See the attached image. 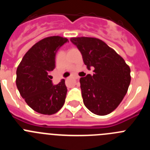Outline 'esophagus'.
I'll return each mask as SVG.
<instances>
[{
	"label": "esophagus",
	"mask_w": 150,
	"mask_h": 150,
	"mask_svg": "<svg viewBox=\"0 0 150 150\" xmlns=\"http://www.w3.org/2000/svg\"><path fill=\"white\" fill-rule=\"evenodd\" d=\"M74 79H79V76H77V75H74Z\"/></svg>",
	"instance_id": "34e87169"
}]
</instances>
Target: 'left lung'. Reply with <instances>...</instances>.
I'll list each match as a JSON object with an SVG mask.
<instances>
[{"label": "left lung", "mask_w": 150, "mask_h": 150, "mask_svg": "<svg viewBox=\"0 0 150 150\" xmlns=\"http://www.w3.org/2000/svg\"><path fill=\"white\" fill-rule=\"evenodd\" d=\"M83 62L93 75L79 79L85 106L95 114L105 116L124 98L131 83V70L124 59L104 41L95 38H72Z\"/></svg>", "instance_id": "left-lung-1"}]
</instances>
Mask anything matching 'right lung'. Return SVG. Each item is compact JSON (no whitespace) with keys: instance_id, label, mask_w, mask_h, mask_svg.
Masks as SVG:
<instances>
[{"instance_id":"right-lung-1","label":"right lung","mask_w":150,"mask_h":150,"mask_svg":"<svg viewBox=\"0 0 150 150\" xmlns=\"http://www.w3.org/2000/svg\"><path fill=\"white\" fill-rule=\"evenodd\" d=\"M68 40L60 36L41 40L24 55L16 70V86L28 105L44 115L56 113L67 95L64 79L52 84L50 74L55 67L56 52Z\"/></svg>"}]
</instances>
